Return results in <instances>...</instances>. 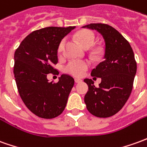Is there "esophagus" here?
Masks as SVG:
<instances>
[{
  "instance_id": "34e87169",
  "label": "esophagus",
  "mask_w": 147,
  "mask_h": 147,
  "mask_svg": "<svg viewBox=\"0 0 147 147\" xmlns=\"http://www.w3.org/2000/svg\"><path fill=\"white\" fill-rule=\"evenodd\" d=\"M75 82L76 83H81L82 82V80H80V79H75Z\"/></svg>"
}]
</instances>
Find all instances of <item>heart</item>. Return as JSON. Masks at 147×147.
I'll use <instances>...</instances> for the list:
<instances>
[{"label":"heart","instance_id":"b5f03b06","mask_svg":"<svg viewBox=\"0 0 147 147\" xmlns=\"http://www.w3.org/2000/svg\"><path fill=\"white\" fill-rule=\"evenodd\" d=\"M75 37L85 49H90L95 43V36L91 31H80L77 32ZM65 43H66L65 39L61 40V41L59 42V46H58L59 52L63 51V48L65 46ZM89 65H90L89 62L86 60L71 59L67 62V63L64 66L63 69L65 72L72 75L74 76H81L87 71Z\"/></svg>","mask_w":147,"mask_h":147}]
</instances>
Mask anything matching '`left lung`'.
Returning <instances> with one entry per match:
<instances>
[{
  "instance_id": "1",
  "label": "left lung",
  "mask_w": 147,
  "mask_h": 147,
  "mask_svg": "<svg viewBox=\"0 0 147 147\" xmlns=\"http://www.w3.org/2000/svg\"><path fill=\"white\" fill-rule=\"evenodd\" d=\"M83 28L96 30L105 41L104 60L91 73L101 78V83L96 88L92 80H84L88 85L84 102L91 115L111 117L123 108L132 91L137 71L134 52L129 42L108 24H90Z\"/></svg>"
}]
</instances>
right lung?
<instances>
[{
    "label": "right lung",
    "mask_w": 147,
    "mask_h": 147,
    "mask_svg": "<svg viewBox=\"0 0 147 147\" xmlns=\"http://www.w3.org/2000/svg\"><path fill=\"white\" fill-rule=\"evenodd\" d=\"M75 28L47 27L34 31L15 52L13 73L18 92L25 106L38 117L56 118L66 107L74 79L63 74L53 83L48 80L47 75L56 71L53 65L58 63L59 42Z\"/></svg>",
    "instance_id": "right-lung-1"
}]
</instances>
